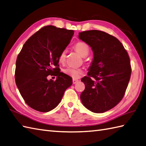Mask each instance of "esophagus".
<instances>
[{
  "instance_id": "esophagus-1",
  "label": "esophagus",
  "mask_w": 146,
  "mask_h": 146,
  "mask_svg": "<svg viewBox=\"0 0 146 146\" xmlns=\"http://www.w3.org/2000/svg\"><path fill=\"white\" fill-rule=\"evenodd\" d=\"M78 82H79L78 80H76V79H73V80H72V82H73L74 84H77Z\"/></svg>"
}]
</instances>
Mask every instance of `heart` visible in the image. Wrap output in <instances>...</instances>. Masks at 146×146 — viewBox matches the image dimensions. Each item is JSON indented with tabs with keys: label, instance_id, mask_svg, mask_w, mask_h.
<instances>
[{
	"label": "heart",
	"instance_id": "heart-1",
	"mask_svg": "<svg viewBox=\"0 0 146 146\" xmlns=\"http://www.w3.org/2000/svg\"><path fill=\"white\" fill-rule=\"evenodd\" d=\"M74 48L77 52H78L80 56L84 57H86L89 53V47L84 42H77L74 44ZM66 54L67 52L66 50H64L61 52L59 56V60L60 62H64L66 58ZM63 72L66 75L72 77L73 79H77L82 74V70L80 69H76V68L68 67L66 69H64Z\"/></svg>",
	"mask_w": 146,
	"mask_h": 146
}]
</instances>
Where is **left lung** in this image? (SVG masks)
<instances>
[{"label":"left lung","instance_id":"1","mask_svg":"<svg viewBox=\"0 0 146 146\" xmlns=\"http://www.w3.org/2000/svg\"><path fill=\"white\" fill-rule=\"evenodd\" d=\"M79 38L94 52L88 76L81 79L85 89L80 99L90 111L103 113L117 106L125 94L132 71L130 58L121 42L105 32L84 31Z\"/></svg>","mask_w":146,"mask_h":146}]
</instances>
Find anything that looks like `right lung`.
Here are the masks:
<instances>
[{
    "instance_id": "add662e5",
    "label": "right lung",
    "mask_w": 146,
    "mask_h": 146,
    "mask_svg": "<svg viewBox=\"0 0 146 146\" xmlns=\"http://www.w3.org/2000/svg\"><path fill=\"white\" fill-rule=\"evenodd\" d=\"M74 31L47 25L35 32L19 54L15 79L27 104L34 110L47 112L60 103L72 79L60 72L59 56L70 43ZM57 76L54 82L48 75Z\"/></svg>"
}]
</instances>
